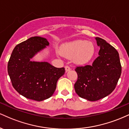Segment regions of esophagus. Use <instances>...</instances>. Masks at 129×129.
I'll list each match as a JSON object with an SVG mask.
<instances>
[{
	"mask_svg": "<svg viewBox=\"0 0 129 129\" xmlns=\"http://www.w3.org/2000/svg\"><path fill=\"white\" fill-rule=\"evenodd\" d=\"M66 72H69V71H70V67H69V66H66Z\"/></svg>",
	"mask_w": 129,
	"mask_h": 129,
	"instance_id": "1",
	"label": "esophagus"
}]
</instances>
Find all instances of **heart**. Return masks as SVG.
Segmentation results:
<instances>
[{
	"label": "heart",
	"instance_id": "obj_1",
	"mask_svg": "<svg viewBox=\"0 0 129 129\" xmlns=\"http://www.w3.org/2000/svg\"><path fill=\"white\" fill-rule=\"evenodd\" d=\"M62 55L67 58H72L76 64H84L92 58L94 47L90 42L76 40L63 44L60 48Z\"/></svg>",
	"mask_w": 129,
	"mask_h": 129
}]
</instances>
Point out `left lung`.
Masks as SVG:
<instances>
[{"mask_svg": "<svg viewBox=\"0 0 129 129\" xmlns=\"http://www.w3.org/2000/svg\"><path fill=\"white\" fill-rule=\"evenodd\" d=\"M100 46L99 56L91 66L78 67L75 90L79 96L95 101L110 94L116 87L121 74L119 53L105 40L96 38Z\"/></svg>", "mask_w": 129, "mask_h": 129, "instance_id": "1", "label": "left lung"}]
</instances>
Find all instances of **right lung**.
<instances>
[{
	"instance_id": "obj_1",
	"label": "right lung",
	"mask_w": 129,
	"mask_h": 129,
	"mask_svg": "<svg viewBox=\"0 0 129 129\" xmlns=\"http://www.w3.org/2000/svg\"><path fill=\"white\" fill-rule=\"evenodd\" d=\"M49 45L47 39L35 36L17 45L8 63V73L14 88L23 96L37 101L53 95L65 69L47 62L33 61L37 53Z\"/></svg>"
}]
</instances>
